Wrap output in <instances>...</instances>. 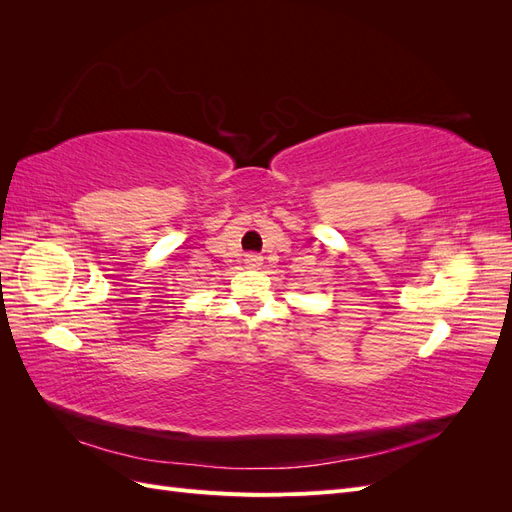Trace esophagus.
Segmentation results:
<instances>
[{"instance_id":"esophagus-1","label":"esophagus","mask_w":512,"mask_h":512,"mask_svg":"<svg viewBox=\"0 0 512 512\" xmlns=\"http://www.w3.org/2000/svg\"><path fill=\"white\" fill-rule=\"evenodd\" d=\"M245 265L250 269H258L262 265V256L260 254H245Z\"/></svg>"}]
</instances>
